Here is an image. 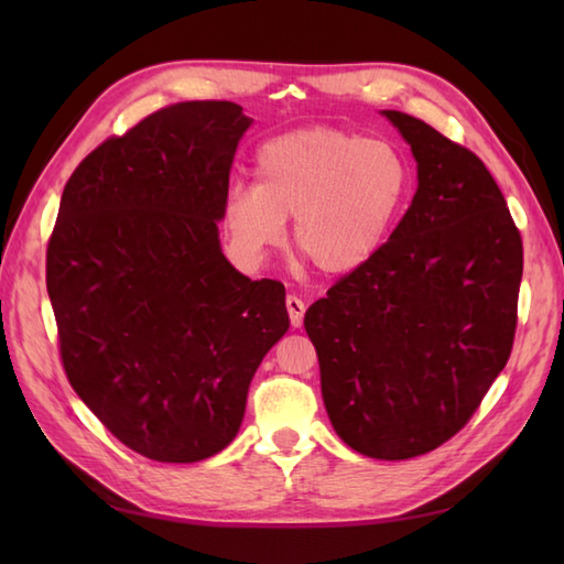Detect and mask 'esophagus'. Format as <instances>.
Returning <instances> with one entry per match:
<instances>
[{"mask_svg":"<svg viewBox=\"0 0 564 564\" xmlns=\"http://www.w3.org/2000/svg\"><path fill=\"white\" fill-rule=\"evenodd\" d=\"M285 310H289L291 325L293 327H301L303 325V317H305V303L301 301V297H297V295L285 297Z\"/></svg>","mask_w":564,"mask_h":564,"instance_id":"obj_1","label":"esophagus"}]
</instances>
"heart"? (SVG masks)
<instances>
[{
    "label": "heart",
    "instance_id": "obj_1",
    "mask_svg": "<svg viewBox=\"0 0 564 564\" xmlns=\"http://www.w3.org/2000/svg\"><path fill=\"white\" fill-rule=\"evenodd\" d=\"M257 184L223 198V227L237 254L261 261L293 218L297 251L322 273H349L376 254L410 191V164L388 140L339 128H303L263 142Z\"/></svg>",
    "mask_w": 564,
    "mask_h": 564
}]
</instances>
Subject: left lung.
<instances>
[{
  "label": "left lung",
  "instance_id": "1",
  "mask_svg": "<svg viewBox=\"0 0 564 564\" xmlns=\"http://www.w3.org/2000/svg\"><path fill=\"white\" fill-rule=\"evenodd\" d=\"M416 194L386 245L310 305L305 332L339 438L378 460L438 448L470 422L517 334L521 232L482 160L402 111Z\"/></svg>",
  "mask_w": 564,
  "mask_h": 564
}]
</instances>
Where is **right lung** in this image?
Returning a JSON list of instances; mask_svg holds the SVG:
<instances>
[{"label": "right lung", "mask_w": 564, "mask_h": 564, "mask_svg": "<svg viewBox=\"0 0 564 564\" xmlns=\"http://www.w3.org/2000/svg\"><path fill=\"white\" fill-rule=\"evenodd\" d=\"M232 101H182L104 140L72 172L45 254L69 386L130 451L220 453L261 358L289 332L283 283L249 281L218 237Z\"/></svg>", "instance_id": "obj_1"}]
</instances>
